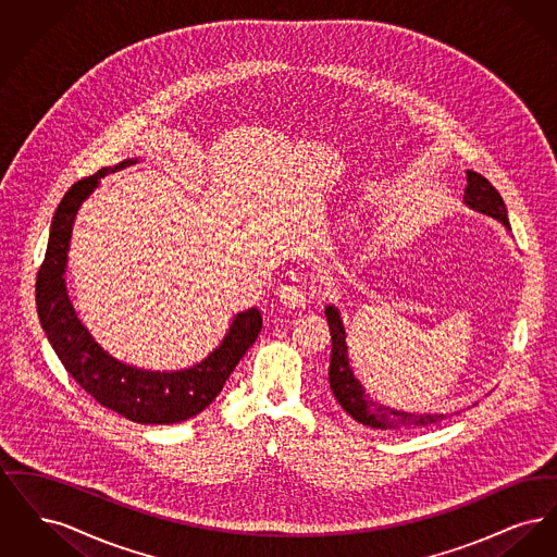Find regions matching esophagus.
I'll list each match as a JSON object with an SVG mask.
<instances>
[{"label":"esophagus","instance_id":"obj_1","mask_svg":"<svg viewBox=\"0 0 557 557\" xmlns=\"http://www.w3.org/2000/svg\"><path fill=\"white\" fill-rule=\"evenodd\" d=\"M277 296H280V302L286 305L288 309H300L307 302V292L302 286V280L296 275L290 277V282H286L277 288Z\"/></svg>","mask_w":557,"mask_h":557}]
</instances>
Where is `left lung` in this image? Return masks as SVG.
Wrapping results in <instances>:
<instances>
[{
  "instance_id": "obj_1",
  "label": "left lung",
  "mask_w": 557,
  "mask_h": 557,
  "mask_svg": "<svg viewBox=\"0 0 557 557\" xmlns=\"http://www.w3.org/2000/svg\"><path fill=\"white\" fill-rule=\"evenodd\" d=\"M466 177H468V186L463 191V202L474 211L484 212V214L502 221L507 230H511L502 194L476 171H468ZM325 318H327L330 336H332V361H330V371H327L330 388L352 420L371 425V428H382V430H416V428L438 424L449 418V413H420L418 416V413L398 411L393 407H384L377 400L370 398V395H366L361 382L350 370V359L346 352V332L343 319H341V311L330 305V307H325Z\"/></svg>"
}]
</instances>
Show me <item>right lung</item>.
Returning <instances> with one entry per match:
<instances>
[{"label": "right lung", "mask_w": 557, "mask_h": 557, "mask_svg": "<svg viewBox=\"0 0 557 557\" xmlns=\"http://www.w3.org/2000/svg\"><path fill=\"white\" fill-rule=\"evenodd\" d=\"M135 162L137 159L123 160L114 169H102L91 177H83L60 200L50 227L46 259L37 273V313L64 370L89 397L137 424H177L198 416L221 393L244 352L255 345L263 318L259 309L242 311L232 321L221 346L194 368L182 371H148L125 366L89 336L75 315L64 282L73 223L83 200L104 175Z\"/></svg>", "instance_id": "obj_1"}]
</instances>
